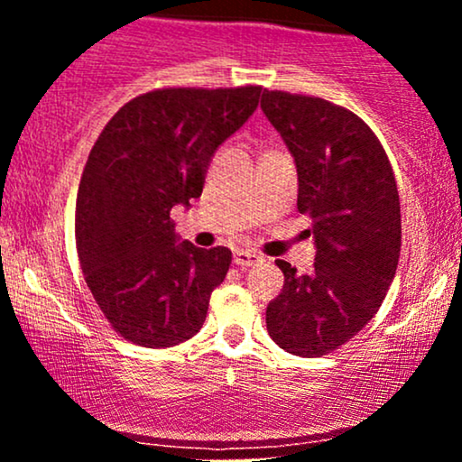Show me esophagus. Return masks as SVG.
<instances>
[{"label":"esophagus","mask_w":462,"mask_h":462,"mask_svg":"<svg viewBox=\"0 0 462 462\" xmlns=\"http://www.w3.org/2000/svg\"><path fill=\"white\" fill-rule=\"evenodd\" d=\"M232 258H235V264H238V267H252V264L261 261V256L252 252V249H235V256Z\"/></svg>","instance_id":"obj_1"}]
</instances>
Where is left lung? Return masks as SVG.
I'll list each match as a JSON object with an SVG mask.
<instances>
[{
  "label": "left lung",
  "mask_w": 462,
  "mask_h": 462,
  "mask_svg": "<svg viewBox=\"0 0 462 462\" xmlns=\"http://www.w3.org/2000/svg\"><path fill=\"white\" fill-rule=\"evenodd\" d=\"M261 108L298 169V210L312 221L315 269L278 261L282 293L267 306L269 337L295 356H323L363 330L395 278L400 195L375 134L326 99L263 91Z\"/></svg>",
  "instance_id": "left-lung-1"
}]
</instances>
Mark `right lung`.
<instances>
[{"instance_id": "right-lung-1", "label": "right lung", "mask_w": 462, "mask_h": 462, "mask_svg": "<svg viewBox=\"0 0 462 462\" xmlns=\"http://www.w3.org/2000/svg\"><path fill=\"white\" fill-rule=\"evenodd\" d=\"M261 87L162 88L119 108L79 180L76 243L110 326L143 347H171L204 326L232 252L182 241L169 215L204 190L221 143L254 115Z\"/></svg>"}]
</instances>
